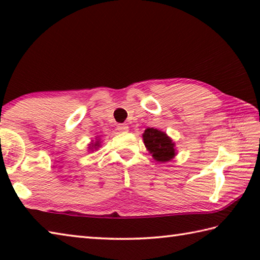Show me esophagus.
Masks as SVG:
<instances>
[{
  "label": "esophagus",
  "mask_w": 260,
  "mask_h": 260,
  "mask_svg": "<svg viewBox=\"0 0 260 260\" xmlns=\"http://www.w3.org/2000/svg\"><path fill=\"white\" fill-rule=\"evenodd\" d=\"M117 129L119 132H128V126L126 124H119L117 126Z\"/></svg>",
  "instance_id": "1"
}]
</instances>
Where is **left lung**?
Returning <instances> with one entry per match:
<instances>
[{
  "label": "left lung",
  "instance_id": "1",
  "mask_svg": "<svg viewBox=\"0 0 260 260\" xmlns=\"http://www.w3.org/2000/svg\"><path fill=\"white\" fill-rule=\"evenodd\" d=\"M144 146L157 161H170L175 156L174 143L164 132L147 128L143 134Z\"/></svg>",
  "mask_w": 260,
  "mask_h": 260
}]
</instances>
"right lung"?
I'll use <instances>...</instances> for the list:
<instances>
[{
    "instance_id": "1",
    "label": "right lung",
    "mask_w": 260,
    "mask_h": 260,
    "mask_svg": "<svg viewBox=\"0 0 260 260\" xmlns=\"http://www.w3.org/2000/svg\"><path fill=\"white\" fill-rule=\"evenodd\" d=\"M90 146H91V147H94V148H96V147H99V146H100L99 141H98V142H96L95 144H94V143H91V144H90ZM91 149H93V148H91Z\"/></svg>"
}]
</instances>
